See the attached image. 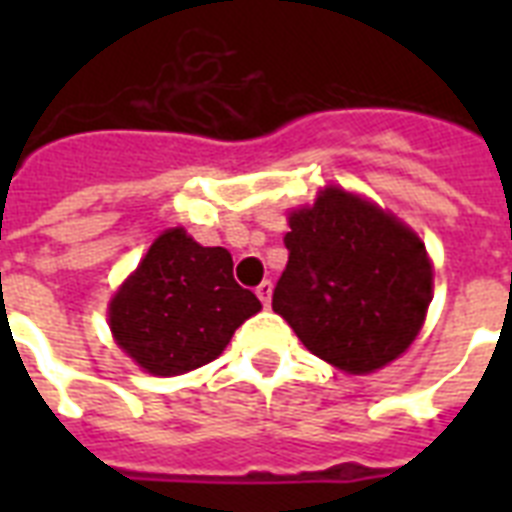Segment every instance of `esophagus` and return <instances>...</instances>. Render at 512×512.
I'll list each match as a JSON object with an SVG mask.
<instances>
[{
    "instance_id": "obj_1",
    "label": "esophagus",
    "mask_w": 512,
    "mask_h": 512,
    "mask_svg": "<svg viewBox=\"0 0 512 512\" xmlns=\"http://www.w3.org/2000/svg\"><path fill=\"white\" fill-rule=\"evenodd\" d=\"M255 295L260 297V303L263 305H271V295H273V284L268 279L260 281V287L255 289Z\"/></svg>"
}]
</instances>
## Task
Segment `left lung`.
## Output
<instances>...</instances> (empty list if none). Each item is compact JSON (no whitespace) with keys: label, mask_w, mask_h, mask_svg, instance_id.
Segmentation results:
<instances>
[{"label":"left lung","mask_w":512,"mask_h":512,"mask_svg":"<svg viewBox=\"0 0 512 512\" xmlns=\"http://www.w3.org/2000/svg\"><path fill=\"white\" fill-rule=\"evenodd\" d=\"M273 311L303 345L350 374L390 364L417 337L433 289L425 244L340 188L289 217Z\"/></svg>","instance_id":"8db88e82"}]
</instances>
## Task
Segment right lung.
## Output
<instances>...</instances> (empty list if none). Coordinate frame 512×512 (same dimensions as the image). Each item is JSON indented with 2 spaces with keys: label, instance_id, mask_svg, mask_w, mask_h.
Instances as JSON below:
<instances>
[{
  "label": "right lung",
  "instance_id": "1",
  "mask_svg": "<svg viewBox=\"0 0 512 512\" xmlns=\"http://www.w3.org/2000/svg\"><path fill=\"white\" fill-rule=\"evenodd\" d=\"M260 311L233 279L231 252L201 247L183 231L162 233L111 300V332L146 372L183 374L223 353Z\"/></svg>",
  "mask_w": 512,
  "mask_h": 512
}]
</instances>
